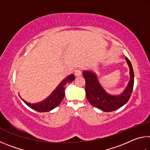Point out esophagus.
Masks as SVG:
<instances>
[{
  "label": "esophagus",
  "instance_id": "1",
  "mask_svg": "<svg viewBox=\"0 0 150 150\" xmlns=\"http://www.w3.org/2000/svg\"><path fill=\"white\" fill-rule=\"evenodd\" d=\"M81 74H82V73H81V71L79 69H77L75 71V75L76 77H80Z\"/></svg>",
  "mask_w": 150,
  "mask_h": 150
}]
</instances>
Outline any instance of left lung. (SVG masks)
Instances as JSON below:
<instances>
[{
  "label": "left lung",
  "instance_id": "8db88e82",
  "mask_svg": "<svg viewBox=\"0 0 150 150\" xmlns=\"http://www.w3.org/2000/svg\"><path fill=\"white\" fill-rule=\"evenodd\" d=\"M125 59L130 69V80L122 92L118 95L108 93L101 85L97 75L93 71H83L86 96L91 105L104 112H112L122 107L130 99L134 87V75L130 60L127 57Z\"/></svg>",
  "mask_w": 150,
  "mask_h": 150
}]
</instances>
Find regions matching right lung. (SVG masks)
I'll list each match as a JSON object with an SVG mask.
<instances>
[{
    "label": "right lung",
    "mask_w": 150,
    "mask_h": 150,
    "mask_svg": "<svg viewBox=\"0 0 150 150\" xmlns=\"http://www.w3.org/2000/svg\"><path fill=\"white\" fill-rule=\"evenodd\" d=\"M75 80V76L73 74L68 75L67 77L63 79L61 81V83L57 85V87L55 88L54 91L47 96L46 98L40 102L36 103H30L27 102L20 96L23 102L34 110H36L40 112H49L54 109L55 107L59 105L61 102L63 100L65 96V87L68 83H71Z\"/></svg>",
    "instance_id": "add662e5"
}]
</instances>
